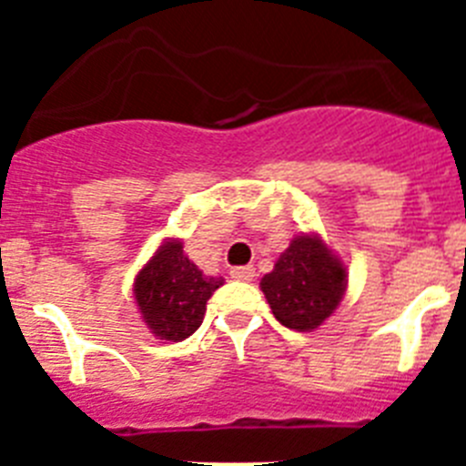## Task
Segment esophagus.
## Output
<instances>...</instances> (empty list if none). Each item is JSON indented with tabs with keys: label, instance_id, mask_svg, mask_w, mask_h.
Here are the masks:
<instances>
[{
	"label": "esophagus",
	"instance_id": "1",
	"mask_svg": "<svg viewBox=\"0 0 466 466\" xmlns=\"http://www.w3.org/2000/svg\"><path fill=\"white\" fill-rule=\"evenodd\" d=\"M254 275H257L254 266H238V268L230 270V278L238 279V282H249V279H254Z\"/></svg>",
	"mask_w": 466,
	"mask_h": 466
}]
</instances>
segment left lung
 Instances as JSON below:
<instances>
[{"label": "left lung", "instance_id": "obj_1", "mask_svg": "<svg viewBox=\"0 0 466 466\" xmlns=\"http://www.w3.org/2000/svg\"><path fill=\"white\" fill-rule=\"evenodd\" d=\"M348 273L319 236L300 233L261 278L275 319L287 329L312 331L340 306Z\"/></svg>", "mask_w": 466, "mask_h": 466}]
</instances>
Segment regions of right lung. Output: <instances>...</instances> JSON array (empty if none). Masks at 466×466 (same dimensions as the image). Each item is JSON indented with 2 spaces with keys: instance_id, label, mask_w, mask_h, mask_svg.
Masks as SVG:
<instances>
[{
  "instance_id": "1",
  "label": "right lung",
  "mask_w": 466,
  "mask_h": 466,
  "mask_svg": "<svg viewBox=\"0 0 466 466\" xmlns=\"http://www.w3.org/2000/svg\"><path fill=\"white\" fill-rule=\"evenodd\" d=\"M224 279L203 275L184 254V242L167 238L135 278V300L144 324L160 340L188 339L203 324L208 300Z\"/></svg>"
}]
</instances>
